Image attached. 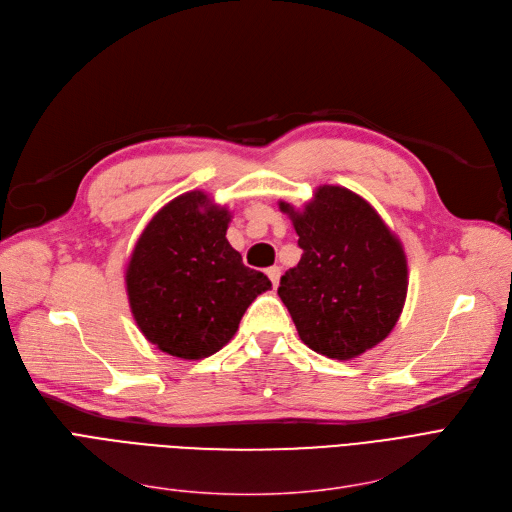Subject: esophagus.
Segmentation results:
<instances>
[{
  "label": "esophagus",
  "instance_id": "obj_1",
  "mask_svg": "<svg viewBox=\"0 0 512 512\" xmlns=\"http://www.w3.org/2000/svg\"><path fill=\"white\" fill-rule=\"evenodd\" d=\"M266 275H269V279L273 281V287L279 285V277H281L279 266H271V269H266Z\"/></svg>",
  "mask_w": 512,
  "mask_h": 512
}]
</instances>
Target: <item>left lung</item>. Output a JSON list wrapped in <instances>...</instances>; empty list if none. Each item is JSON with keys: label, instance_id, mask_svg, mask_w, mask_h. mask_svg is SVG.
Segmentation results:
<instances>
[{"label": "left lung", "instance_id": "8db88e82", "mask_svg": "<svg viewBox=\"0 0 512 512\" xmlns=\"http://www.w3.org/2000/svg\"><path fill=\"white\" fill-rule=\"evenodd\" d=\"M298 233L302 258L277 289L302 342L350 360L392 333L408 289L400 239L358 193L323 185L296 210L279 202Z\"/></svg>", "mask_w": 512, "mask_h": 512}]
</instances>
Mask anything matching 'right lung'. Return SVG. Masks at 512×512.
Instances as JSON below:
<instances>
[{
    "label": "right lung",
    "instance_id": "right-lung-1",
    "mask_svg": "<svg viewBox=\"0 0 512 512\" xmlns=\"http://www.w3.org/2000/svg\"><path fill=\"white\" fill-rule=\"evenodd\" d=\"M229 221L225 206L189 191L160 208L135 243L125 273L131 312L145 339L170 356H212L271 289L231 248Z\"/></svg>",
    "mask_w": 512,
    "mask_h": 512
}]
</instances>
